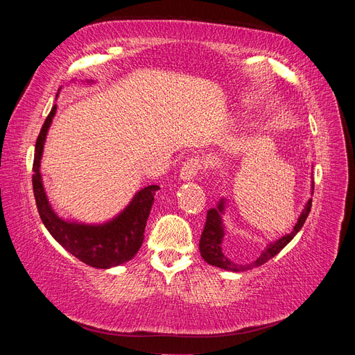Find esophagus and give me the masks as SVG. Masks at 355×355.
I'll return each instance as SVG.
<instances>
[{
  "instance_id": "esophagus-1",
  "label": "esophagus",
  "mask_w": 355,
  "mask_h": 355,
  "mask_svg": "<svg viewBox=\"0 0 355 355\" xmlns=\"http://www.w3.org/2000/svg\"><path fill=\"white\" fill-rule=\"evenodd\" d=\"M202 166H204V163H202V159L200 157H191V158H188L185 163H184V166H182L180 179L182 180L194 179L198 175V171L202 170Z\"/></svg>"
}]
</instances>
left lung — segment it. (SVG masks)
<instances>
[{"instance_id":"left-lung-1","label":"left lung","mask_w":355,"mask_h":355,"mask_svg":"<svg viewBox=\"0 0 355 355\" xmlns=\"http://www.w3.org/2000/svg\"><path fill=\"white\" fill-rule=\"evenodd\" d=\"M311 204H313V198L308 200L306 206L302 210V213H300L297 223L295 225L292 232L284 235V237H282L280 240L271 243L270 245H266V249L254 262L247 263V265H239L232 262L230 257H227L222 253V240H223L225 232H223V225L220 218V213H223V200H220L216 209H210L207 211V219H206V223H204V230L201 232V239H200V252H201L202 259L213 266L222 268V270H227V271H235V272L252 270V268L263 265L265 262L272 259L277 253H280L283 247H286L290 241H292L295 235L300 231V228L304 227V223L311 211Z\"/></svg>"}]
</instances>
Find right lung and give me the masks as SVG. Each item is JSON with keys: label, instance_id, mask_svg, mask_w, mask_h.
Masks as SVG:
<instances>
[{"label": "right lung", "instance_id": "add662e5", "mask_svg": "<svg viewBox=\"0 0 355 355\" xmlns=\"http://www.w3.org/2000/svg\"><path fill=\"white\" fill-rule=\"evenodd\" d=\"M55 114L56 105L53 106L41 127L35 144L34 164H32V171H34L32 187H34L37 209L42 223L63 249L93 268L108 270V268L130 261L144 243L146 220L153 207L155 192L159 188L157 185H149L141 189L115 219L102 225H85L60 219L51 210L40 173L42 148H44L46 136Z\"/></svg>", "mask_w": 355, "mask_h": 355}]
</instances>
